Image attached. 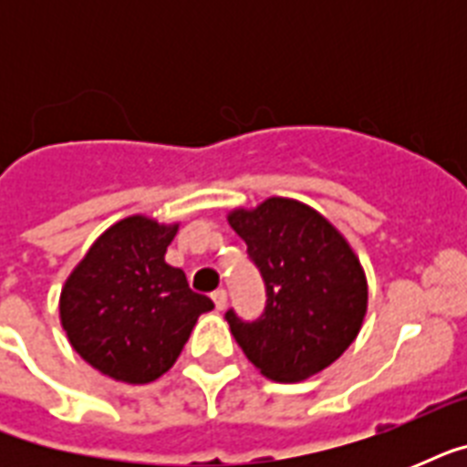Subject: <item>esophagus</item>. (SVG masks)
<instances>
[{"mask_svg":"<svg viewBox=\"0 0 467 467\" xmlns=\"http://www.w3.org/2000/svg\"><path fill=\"white\" fill-rule=\"evenodd\" d=\"M213 303H215V307H218V310H223V307L227 306V293L223 291V288H218V291H213Z\"/></svg>","mask_w":467,"mask_h":467,"instance_id":"esophagus-1","label":"esophagus"}]
</instances>
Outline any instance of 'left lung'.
I'll use <instances>...</instances> for the list:
<instances>
[{
	"label": "left lung",
	"instance_id": "left-lung-1",
	"mask_svg": "<svg viewBox=\"0 0 467 467\" xmlns=\"http://www.w3.org/2000/svg\"><path fill=\"white\" fill-rule=\"evenodd\" d=\"M227 223L247 242L269 298L256 322L225 315L249 361L276 383H300L332 366L368 310V281L347 237L322 213L281 196L233 208Z\"/></svg>",
	"mask_w": 467,
	"mask_h": 467
}]
</instances>
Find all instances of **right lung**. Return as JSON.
<instances>
[{"instance_id": "right-lung-1", "label": "right lung", "mask_w": 467, "mask_h": 467, "mask_svg": "<svg viewBox=\"0 0 467 467\" xmlns=\"http://www.w3.org/2000/svg\"><path fill=\"white\" fill-rule=\"evenodd\" d=\"M179 223L128 215L97 237L60 293V322L91 368L128 385L164 376L213 300L164 262Z\"/></svg>"}]
</instances>
